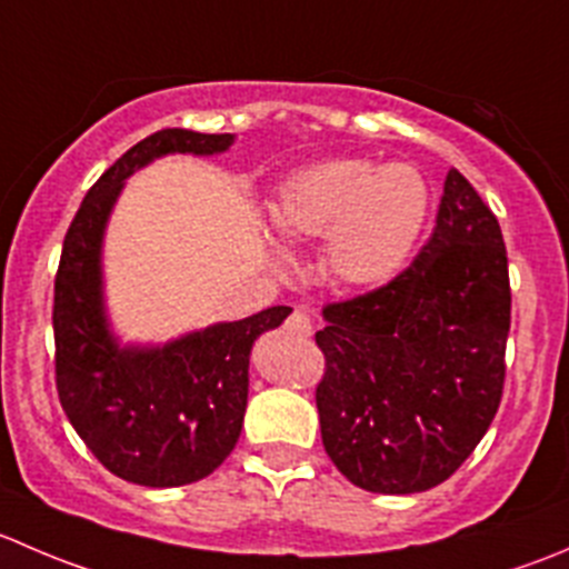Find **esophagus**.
<instances>
[{
	"label": "esophagus",
	"mask_w": 569,
	"mask_h": 569,
	"mask_svg": "<svg viewBox=\"0 0 569 569\" xmlns=\"http://www.w3.org/2000/svg\"><path fill=\"white\" fill-rule=\"evenodd\" d=\"M286 327H289L291 332H295V336H311L313 332V321H311V317H308V313H302V311H295L291 313L289 319H286Z\"/></svg>",
	"instance_id": "esophagus-1"
}]
</instances>
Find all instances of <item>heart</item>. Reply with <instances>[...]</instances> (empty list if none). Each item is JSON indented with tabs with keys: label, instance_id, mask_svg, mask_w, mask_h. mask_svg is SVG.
I'll return each mask as SVG.
<instances>
[{
	"label": "heart",
	"instance_id": "obj_1",
	"mask_svg": "<svg viewBox=\"0 0 569 569\" xmlns=\"http://www.w3.org/2000/svg\"><path fill=\"white\" fill-rule=\"evenodd\" d=\"M429 187L410 164L341 157L297 170L278 189L272 222L286 242L327 239L341 283L377 289L410 261L429 217Z\"/></svg>",
	"mask_w": 569,
	"mask_h": 569
}]
</instances>
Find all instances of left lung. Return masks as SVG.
Listing matches in <instances>:
<instances>
[{
    "instance_id": "obj_1",
    "label": "left lung",
    "mask_w": 569,
    "mask_h": 569,
    "mask_svg": "<svg viewBox=\"0 0 569 569\" xmlns=\"http://www.w3.org/2000/svg\"><path fill=\"white\" fill-rule=\"evenodd\" d=\"M321 313L327 457L386 496L449 479L501 405L512 321L501 226L468 178L449 170L438 226L410 267Z\"/></svg>"
}]
</instances>
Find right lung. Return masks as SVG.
I'll return each instance as SVG.
<instances>
[{"label": "right lung", "mask_w": 569, "mask_h": 569, "mask_svg": "<svg viewBox=\"0 0 569 569\" xmlns=\"http://www.w3.org/2000/svg\"><path fill=\"white\" fill-rule=\"evenodd\" d=\"M231 134L162 129L131 146L84 194L54 274V382L68 421L109 473L181 487L220 468L248 407L252 341L289 306L206 327L162 349H118L101 306L99 250L123 178L164 153H220Z\"/></svg>", "instance_id": "right-lung-1"}]
</instances>
